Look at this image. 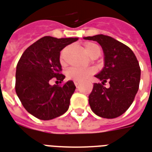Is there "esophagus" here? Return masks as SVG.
I'll use <instances>...</instances> for the list:
<instances>
[{"instance_id":"1","label":"esophagus","mask_w":152,"mask_h":152,"mask_svg":"<svg viewBox=\"0 0 152 152\" xmlns=\"http://www.w3.org/2000/svg\"><path fill=\"white\" fill-rule=\"evenodd\" d=\"M74 84H75L76 86H78V85L80 84V81H78V80H75V81H74Z\"/></svg>"}]
</instances>
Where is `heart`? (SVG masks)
I'll list each match as a JSON object with an SVG mask.
<instances>
[{
  "mask_svg": "<svg viewBox=\"0 0 152 152\" xmlns=\"http://www.w3.org/2000/svg\"><path fill=\"white\" fill-rule=\"evenodd\" d=\"M85 52L91 56L92 55L95 53H100L101 52V48L98 45L95 44L93 42H87L84 46ZM68 48H64L61 51L60 54V63L62 64H66V54H67ZM93 71L90 68H83V67H73L69 68L67 71V78L74 80H78V81H82L85 80L87 77L92 75Z\"/></svg>",
  "mask_w": 152,
  "mask_h": 152,
  "instance_id": "1",
  "label": "heart"
}]
</instances>
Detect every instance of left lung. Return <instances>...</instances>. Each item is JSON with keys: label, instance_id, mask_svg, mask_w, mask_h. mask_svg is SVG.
Masks as SVG:
<instances>
[{"label": "left lung", "instance_id": "1", "mask_svg": "<svg viewBox=\"0 0 152 152\" xmlns=\"http://www.w3.org/2000/svg\"><path fill=\"white\" fill-rule=\"evenodd\" d=\"M84 39L97 42L104 55V68L95 76L102 84L95 83L88 96L91 110L104 118H118L129 109L139 90L141 70L138 59L129 47L110 36ZM107 81L110 87L105 88Z\"/></svg>", "mask_w": 152, "mask_h": 152}]
</instances>
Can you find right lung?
<instances>
[{
	"mask_svg": "<svg viewBox=\"0 0 152 152\" xmlns=\"http://www.w3.org/2000/svg\"><path fill=\"white\" fill-rule=\"evenodd\" d=\"M77 38L56 39L45 36L25 50L16 70L15 90L26 110L41 120L61 116L69 108L71 96L76 86L72 80L62 85H50L56 78L59 83L65 76L61 74L60 51Z\"/></svg>",
	"mask_w": 152,
	"mask_h": 152,
	"instance_id": "add662e5",
	"label": "right lung"
}]
</instances>
